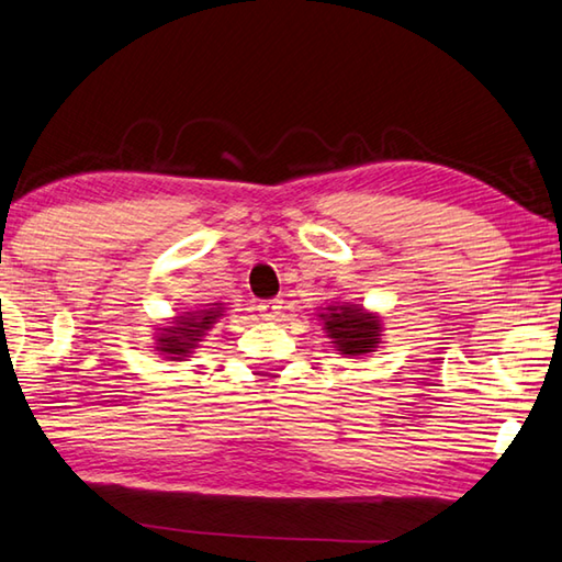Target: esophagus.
I'll list each match as a JSON object with an SVG mask.
<instances>
[{"label":"esophagus","mask_w":562,"mask_h":562,"mask_svg":"<svg viewBox=\"0 0 562 562\" xmlns=\"http://www.w3.org/2000/svg\"><path fill=\"white\" fill-rule=\"evenodd\" d=\"M258 312L262 319H268V322L278 319V316L282 314V300H265L258 304Z\"/></svg>","instance_id":"1"}]
</instances>
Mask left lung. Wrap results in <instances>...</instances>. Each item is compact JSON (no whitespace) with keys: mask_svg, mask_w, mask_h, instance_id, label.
Returning a JSON list of instances; mask_svg holds the SVG:
<instances>
[{"mask_svg":"<svg viewBox=\"0 0 562 562\" xmlns=\"http://www.w3.org/2000/svg\"><path fill=\"white\" fill-rule=\"evenodd\" d=\"M331 349L344 359H361L383 344V319L353 302H329L316 314Z\"/></svg>","mask_w":562,"mask_h":562,"instance_id":"1","label":"left lung"}]
</instances>
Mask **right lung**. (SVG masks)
I'll return each mask as SVG.
<instances>
[{
  "instance_id": "right-lung-1",
  "label": "right lung",
  "mask_w": 562,
  "mask_h": 562,
  "mask_svg": "<svg viewBox=\"0 0 562 562\" xmlns=\"http://www.w3.org/2000/svg\"><path fill=\"white\" fill-rule=\"evenodd\" d=\"M223 312L226 304L213 302L201 310L171 316L165 324H155V351L167 361H189Z\"/></svg>"
}]
</instances>
